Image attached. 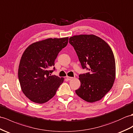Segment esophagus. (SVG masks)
<instances>
[{
	"mask_svg": "<svg viewBox=\"0 0 133 133\" xmlns=\"http://www.w3.org/2000/svg\"><path fill=\"white\" fill-rule=\"evenodd\" d=\"M66 78H67V79H68L69 81L72 80V79L73 78V77H69V76H67V77H66Z\"/></svg>",
	"mask_w": 133,
	"mask_h": 133,
	"instance_id": "esophagus-1",
	"label": "esophagus"
}]
</instances>
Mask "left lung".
I'll list each match as a JSON object with an SVG mask.
<instances>
[{"label": "left lung", "mask_w": 133, "mask_h": 133, "mask_svg": "<svg viewBox=\"0 0 133 133\" xmlns=\"http://www.w3.org/2000/svg\"><path fill=\"white\" fill-rule=\"evenodd\" d=\"M69 42L83 69L90 72L79 76L81 86L76 93L87 102L99 101L111 89L116 78L115 59L111 48L93 34L74 35L69 38Z\"/></svg>", "instance_id": "1"}]
</instances>
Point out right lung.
Here are the masks:
<instances>
[{
  "mask_svg": "<svg viewBox=\"0 0 133 133\" xmlns=\"http://www.w3.org/2000/svg\"><path fill=\"white\" fill-rule=\"evenodd\" d=\"M68 37L48 38L26 48L20 59L18 76L22 92L34 103L43 104L56 94L64 78L50 74L59 52L66 46ZM55 69V67L54 68Z\"/></svg>",
  "mask_w": 133,
  "mask_h": 133,
  "instance_id": "1",
  "label": "right lung"
}]
</instances>
